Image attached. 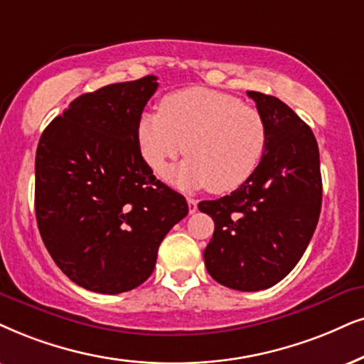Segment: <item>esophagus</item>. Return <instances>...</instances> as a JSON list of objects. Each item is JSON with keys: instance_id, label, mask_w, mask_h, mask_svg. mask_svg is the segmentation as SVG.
Listing matches in <instances>:
<instances>
[{"instance_id": "obj_1", "label": "esophagus", "mask_w": 364, "mask_h": 364, "mask_svg": "<svg viewBox=\"0 0 364 364\" xmlns=\"http://www.w3.org/2000/svg\"><path fill=\"white\" fill-rule=\"evenodd\" d=\"M186 201H188V210H190V213L193 215L198 210V201L195 198H186Z\"/></svg>"}]
</instances>
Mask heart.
I'll use <instances>...</instances> for the list:
<instances>
[{
  "mask_svg": "<svg viewBox=\"0 0 364 364\" xmlns=\"http://www.w3.org/2000/svg\"><path fill=\"white\" fill-rule=\"evenodd\" d=\"M161 112H144L137 144L146 164L161 174L169 161L190 156L168 173L178 188L230 193L245 185L264 156L265 126L254 107L225 92L190 87L161 100Z\"/></svg>",
  "mask_w": 364,
  "mask_h": 364,
  "instance_id": "heart-1",
  "label": "heart"
}]
</instances>
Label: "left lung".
I'll return each instance as SVG.
<instances>
[{
    "instance_id": "8db88e82",
    "label": "left lung",
    "mask_w": 364,
    "mask_h": 364,
    "mask_svg": "<svg viewBox=\"0 0 364 364\" xmlns=\"http://www.w3.org/2000/svg\"><path fill=\"white\" fill-rule=\"evenodd\" d=\"M265 126V153L245 185L200 201L215 232L203 257L208 274L242 292L269 289L304 255L323 201L319 148L311 127L274 95L247 92Z\"/></svg>"
}]
</instances>
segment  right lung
<instances>
[{
    "label": "right lung",
    "mask_w": 364,
    "mask_h": 364,
    "mask_svg": "<svg viewBox=\"0 0 364 364\" xmlns=\"http://www.w3.org/2000/svg\"><path fill=\"white\" fill-rule=\"evenodd\" d=\"M158 77L80 95L48 124L35 158V213L58 269L87 291L121 294L153 274L185 196L156 179L137 122Z\"/></svg>",
    "instance_id": "right-lung-1"
}]
</instances>
